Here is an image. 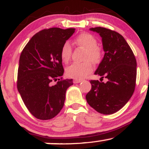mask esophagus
Segmentation results:
<instances>
[{"label": "esophagus", "mask_w": 149, "mask_h": 149, "mask_svg": "<svg viewBox=\"0 0 149 149\" xmlns=\"http://www.w3.org/2000/svg\"><path fill=\"white\" fill-rule=\"evenodd\" d=\"M82 81H83V80L82 79H74L73 80V83H74L75 84H76V83H79Z\"/></svg>", "instance_id": "34e87169"}]
</instances>
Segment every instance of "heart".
<instances>
[{
    "instance_id": "obj_1",
    "label": "heart",
    "mask_w": 149,
    "mask_h": 149,
    "mask_svg": "<svg viewBox=\"0 0 149 149\" xmlns=\"http://www.w3.org/2000/svg\"><path fill=\"white\" fill-rule=\"evenodd\" d=\"M74 43L78 47L86 49L84 62L73 63L66 69L68 76L73 78H82L90 73L93 69L92 61L95 64L99 63L102 59V51L97 46V38L89 33H82L76 38ZM72 54V47L69 42L63 44L60 51V57L63 62L68 63Z\"/></svg>"
}]
</instances>
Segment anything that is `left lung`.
<instances>
[{"label": "left lung", "mask_w": 149, "mask_h": 149, "mask_svg": "<svg viewBox=\"0 0 149 149\" xmlns=\"http://www.w3.org/2000/svg\"><path fill=\"white\" fill-rule=\"evenodd\" d=\"M90 31L102 38L104 58L95 72L107 83L90 80L92 88L86 95L90 107L102 114H113L127 103L134 93L136 78V61L132 50L118 32L95 27Z\"/></svg>", "instance_id": "obj_1"}]
</instances>
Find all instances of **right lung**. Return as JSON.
<instances>
[{"label": "right lung", "mask_w": 149, "mask_h": 149, "mask_svg": "<svg viewBox=\"0 0 149 149\" xmlns=\"http://www.w3.org/2000/svg\"><path fill=\"white\" fill-rule=\"evenodd\" d=\"M75 29L50 28L36 33L19 57L17 90L31 113L38 119L49 120L60 112L72 79H58L64 74L60 51Z\"/></svg>", "instance_id": "obj_1"}]
</instances>
